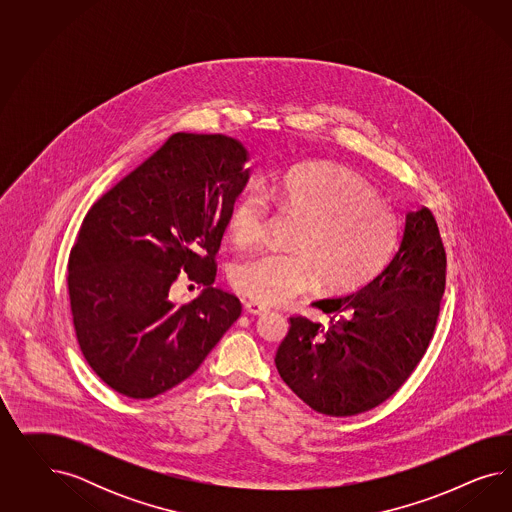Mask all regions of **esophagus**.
<instances>
[{
    "mask_svg": "<svg viewBox=\"0 0 512 512\" xmlns=\"http://www.w3.org/2000/svg\"><path fill=\"white\" fill-rule=\"evenodd\" d=\"M244 310L248 311L249 315H263V313L268 311V308L263 306V304H259V302L248 300V302H244Z\"/></svg>",
    "mask_w": 512,
    "mask_h": 512,
    "instance_id": "obj_1",
    "label": "esophagus"
}]
</instances>
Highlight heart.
I'll use <instances>...</instances> for the list:
<instances>
[{"instance_id":"obj_1","label":"heart","mask_w":512,"mask_h":512,"mask_svg":"<svg viewBox=\"0 0 512 512\" xmlns=\"http://www.w3.org/2000/svg\"><path fill=\"white\" fill-rule=\"evenodd\" d=\"M266 193L279 210L304 217L293 251H264L240 264L234 287L259 304H285L315 289L353 291L388 263L398 242V223L379 193L353 172L334 167H296L272 180ZM270 229V204L261 189L234 201L229 233L238 246L261 244Z\"/></svg>"}]
</instances>
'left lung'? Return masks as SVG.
<instances>
[{
	"label": "left lung",
	"instance_id": "left-lung-1",
	"mask_svg": "<svg viewBox=\"0 0 512 512\" xmlns=\"http://www.w3.org/2000/svg\"><path fill=\"white\" fill-rule=\"evenodd\" d=\"M447 255L428 208L407 212L400 248L357 293L311 306L328 325L291 317L276 368L317 413L351 417L388 400L407 381L434 336Z\"/></svg>",
	"mask_w": 512,
	"mask_h": 512
}]
</instances>
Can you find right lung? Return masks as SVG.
Returning a JSON list of instances; mask_svg holds the SVG:
<instances>
[{
	"label": "right lung",
	"instance_id": "1",
	"mask_svg": "<svg viewBox=\"0 0 512 512\" xmlns=\"http://www.w3.org/2000/svg\"><path fill=\"white\" fill-rule=\"evenodd\" d=\"M249 155L225 135L174 133L84 217L69 257V298L80 351L110 388L135 400L197 372L242 313L214 287L217 249ZM180 271L202 284L170 300Z\"/></svg>",
	"mask_w": 512,
	"mask_h": 512
}]
</instances>
